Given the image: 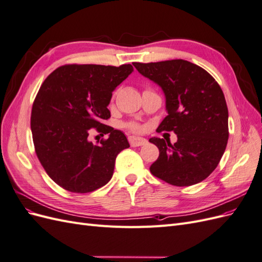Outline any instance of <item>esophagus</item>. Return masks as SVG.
I'll return each instance as SVG.
<instances>
[{
	"label": "esophagus",
	"instance_id": "esophagus-1",
	"mask_svg": "<svg viewBox=\"0 0 262 262\" xmlns=\"http://www.w3.org/2000/svg\"><path fill=\"white\" fill-rule=\"evenodd\" d=\"M129 142H130L131 146H141V145L146 144L147 141L145 139H143V138L131 136V137H129Z\"/></svg>",
	"mask_w": 262,
	"mask_h": 262
}]
</instances>
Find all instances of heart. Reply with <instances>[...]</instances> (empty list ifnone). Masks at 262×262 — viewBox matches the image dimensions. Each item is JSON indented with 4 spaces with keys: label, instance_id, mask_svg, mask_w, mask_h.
Wrapping results in <instances>:
<instances>
[{
    "label": "heart",
    "instance_id": "obj_1",
    "mask_svg": "<svg viewBox=\"0 0 262 262\" xmlns=\"http://www.w3.org/2000/svg\"><path fill=\"white\" fill-rule=\"evenodd\" d=\"M126 126H128L129 129H131L132 131H141V126L138 124V123H134V122H130L126 124Z\"/></svg>",
    "mask_w": 262,
    "mask_h": 262
}]
</instances>
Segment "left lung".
I'll return each instance as SVG.
<instances>
[{
  "instance_id": "obj_1",
  "label": "left lung",
  "mask_w": 262,
  "mask_h": 262,
  "mask_svg": "<svg viewBox=\"0 0 262 262\" xmlns=\"http://www.w3.org/2000/svg\"><path fill=\"white\" fill-rule=\"evenodd\" d=\"M133 66L165 95L167 116L157 131L177 134L173 145L160 138L148 140L160 149L150 172L172 186L199 184L216 168L227 145L228 110L220 85L207 71L186 60Z\"/></svg>"
}]
</instances>
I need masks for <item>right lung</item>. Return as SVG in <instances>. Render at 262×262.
<instances>
[{
    "label": "right lung",
    "instance_id": "1",
    "mask_svg": "<svg viewBox=\"0 0 262 262\" xmlns=\"http://www.w3.org/2000/svg\"><path fill=\"white\" fill-rule=\"evenodd\" d=\"M132 72L131 64H69L42 83L31 110V133L42 167L63 189L92 192L112 179L117 155L130 144L123 132L101 122L110 118L113 92ZM91 128L108 139L94 146Z\"/></svg>",
    "mask_w": 262,
    "mask_h": 262
}]
</instances>
